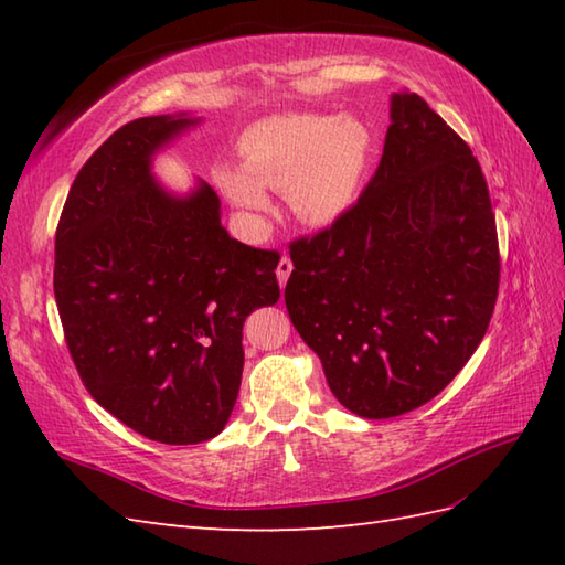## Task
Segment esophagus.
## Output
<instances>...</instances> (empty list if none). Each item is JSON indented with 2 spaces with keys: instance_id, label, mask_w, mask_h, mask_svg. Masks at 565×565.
I'll return each mask as SVG.
<instances>
[{
  "instance_id": "obj_1",
  "label": "esophagus",
  "mask_w": 565,
  "mask_h": 565,
  "mask_svg": "<svg viewBox=\"0 0 565 565\" xmlns=\"http://www.w3.org/2000/svg\"><path fill=\"white\" fill-rule=\"evenodd\" d=\"M291 269H294V264L289 257H281L279 264H276V279H279V286H286V281H289Z\"/></svg>"
}]
</instances>
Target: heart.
I'll return each mask as SVG.
<instances>
[{
	"mask_svg": "<svg viewBox=\"0 0 565 565\" xmlns=\"http://www.w3.org/2000/svg\"><path fill=\"white\" fill-rule=\"evenodd\" d=\"M371 150L374 136L356 116H269L239 138L245 164H215L213 182L247 218L267 211L274 189L284 191L298 221L326 227L354 206Z\"/></svg>",
	"mask_w": 565,
	"mask_h": 565,
	"instance_id": "1",
	"label": "heart"
}]
</instances>
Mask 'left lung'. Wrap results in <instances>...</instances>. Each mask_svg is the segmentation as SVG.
<instances>
[{"instance_id":"1","label":"left lung","mask_w":565,"mask_h":565,"mask_svg":"<svg viewBox=\"0 0 565 565\" xmlns=\"http://www.w3.org/2000/svg\"><path fill=\"white\" fill-rule=\"evenodd\" d=\"M284 301L328 386L366 419L447 386L493 316L500 255L471 148L413 92L391 94L376 174L356 206L291 245Z\"/></svg>"}]
</instances>
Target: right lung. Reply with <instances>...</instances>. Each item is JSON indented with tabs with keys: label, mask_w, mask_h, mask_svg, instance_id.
Here are the masks:
<instances>
[{
	"label": "right lung",
	"mask_w": 565,
	"mask_h": 565,
	"mask_svg": "<svg viewBox=\"0 0 565 565\" xmlns=\"http://www.w3.org/2000/svg\"><path fill=\"white\" fill-rule=\"evenodd\" d=\"M201 124L136 118L84 162L55 233L57 313L84 386L104 411L162 444L221 435L243 379V326L279 301V252L237 243L221 199L152 172Z\"/></svg>",
	"instance_id": "1"
}]
</instances>
